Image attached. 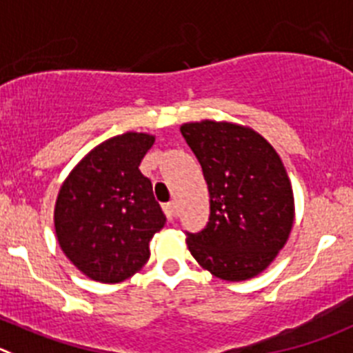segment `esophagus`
Here are the masks:
<instances>
[{
    "mask_svg": "<svg viewBox=\"0 0 353 353\" xmlns=\"http://www.w3.org/2000/svg\"><path fill=\"white\" fill-rule=\"evenodd\" d=\"M163 210H165L167 219H169V221H174V219L177 217V203L176 202L165 203V205H163Z\"/></svg>",
    "mask_w": 353,
    "mask_h": 353,
    "instance_id": "esophagus-1",
    "label": "esophagus"
}]
</instances>
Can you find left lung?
Wrapping results in <instances>:
<instances>
[{"label":"left lung","instance_id":"1","mask_svg":"<svg viewBox=\"0 0 353 353\" xmlns=\"http://www.w3.org/2000/svg\"><path fill=\"white\" fill-rule=\"evenodd\" d=\"M202 165L210 195L205 228L188 233V249L214 276L240 282L259 275L285 245L294 196L272 144L252 128L202 120L181 125Z\"/></svg>","mask_w":353,"mask_h":353}]
</instances>
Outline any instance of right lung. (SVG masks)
I'll return each instance as SVG.
<instances>
[{
  "mask_svg": "<svg viewBox=\"0 0 353 353\" xmlns=\"http://www.w3.org/2000/svg\"><path fill=\"white\" fill-rule=\"evenodd\" d=\"M153 143L144 132L111 137L85 154L59 190V245L92 281L130 279L146 265L150 240L165 225L151 181L139 170Z\"/></svg>",
  "mask_w": 353,
  "mask_h": 353,
  "instance_id": "add662e5",
  "label": "right lung"
}]
</instances>
